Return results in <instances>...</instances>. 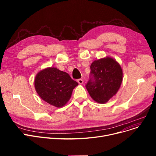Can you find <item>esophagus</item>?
I'll return each mask as SVG.
<instances>
[{
    "label": "esophagus",
    "mask_w": 156,
    "mask_h": 156,
    "mask_svg": "<svg viewBox=\"0 0 156 156\" xmlns=\"http://www.w3.org/2000/svg\"><path fill=\"white\" fill-rule=\"evenodd\" d=\"M77 81H78V83L79 84H80V85L83 83V80H82V79H78V80H77Z\"/></svg>",
    "instance_id": "esophagus-1"
}]
</instances>
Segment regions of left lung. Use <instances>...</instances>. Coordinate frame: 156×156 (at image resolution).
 <instances>
[{
    "label": "left lung",
    "mask_w": 156,
    "mask_h": 156,
    "mask_svg": "<svg viewBox=\"0 0 156 156\" xmlns=\"http://www.w3.org/2000/svg\"><path fill=\"white\" fill-rule=\"evenodd\" d=\"M91 78L86 85L92 99L105 104L115 95L122 81V70L114 58L107 56L94 61L90 66Z\"/></svg>",
    "instance_id": "left-lung-1"
}]
</instances>
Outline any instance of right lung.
<instances>
[{
    "mask_svg": "<svg viewBox=\"0 0 156 156\" xmlns=\"http://www.w3.org/2000/svg\"><path fill=\"white\" fill-rule=\"evenodd\" d=\"M34 84L41 99L56 108H61L66 104L73 89L78 85L67 73L52 67L39 71Z\"/></svg>",
    "mask_w": 156,
    "mask_h": 156,
    "instance_id": "right-lung-1",
    "label": "right lung"
}]
</instances>
